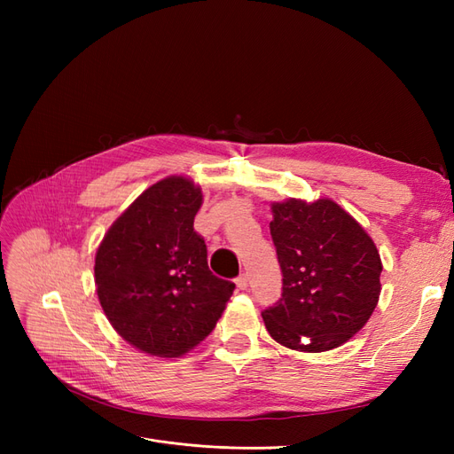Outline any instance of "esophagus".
Masks as SVG:
<instances>
[{"mask_svg": "<svg viewBox=\"0 0 454 454\" xmlns=\"http://www.w3.org/2000/svg\"><path fill=\"white\" fill-rule=\"evenodd\" d=\"M235 284L239 290H246V287H248V274H240V277L235 280Z\"/></svg>", "mask_w": 454, "mask_h": 454, "instance_id": "34e87169", "label": "esophagus"}]
</instances>
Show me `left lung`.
<instances>
[{
    "label": "left lung",
    "mask_w": 454,
    "mask_h": 454,
    "mask_svg": "<svg viewBox=\"0 0 454 454\" xmlns=\"http://www.w3.org/2000/svg\"><path fill=\"white\" fill-rule=\"evenodd\" d=\"M282 299L263 310L269 335L299 352L337 348L367 324L380 295L375 242L332 199L270 204Z\"/></svg>",
    "instance_id": "1"
}]
</instances>
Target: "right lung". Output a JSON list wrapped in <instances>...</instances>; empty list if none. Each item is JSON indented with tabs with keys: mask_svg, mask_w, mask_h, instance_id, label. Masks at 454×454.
Masks as SVG:
<instances>
[{
	"mask_svg": "<svg viewBox=\"0 0 454 454\" xmlns=\"http://www.w3.org/2000/svg\"><path fill=\"white\" fill-rule=\"evenodd\" d=\"M202 191L185 176L147 187L107 229L94 259L104 314L129 345L177 358L212 333L235 284L217 278L193 229Z\"/></svg>",
	"mask_w": 454,
	"mask_h": 454,
	"instance_id": "1",
	"label": "right lung"
}]
</instances>
